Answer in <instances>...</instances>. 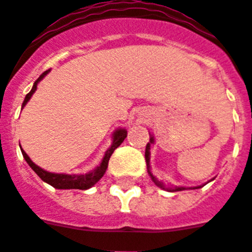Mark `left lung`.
Returning <instances> with one entry per match:
<instances>
[{"label":"left lung","mask_w":252,"mask_h":252,"mask_svg":"<svg viewBox=\"0 0 252 252\" xmlns=\"http://www.w3.org/2000/svg\"><path fill=\"white\" fill-rule=\"evenodd\" d=\"M152 144H154V136H150V141L148 142V145H146V149H145V159H146V166H148V174L149 176L152 178V180L154 182V184L157 186V187L162 188V189H165V191L168 192H174V191H183V189H197V188H201L204 186H196V187H172V186H168V184L163 183L162 180H159L157 176L153 175V172L150 170V146ZM211 182V180H209Z\"/></svg>","instance_id":"1"}]
</instances>
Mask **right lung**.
<instances>
[{"label":"right lung","instance_id":"1","mask_svg":"<svg viewBox=\"0 0 252 252\" xmlns=\"http://www.w3.org/2000/svg\"><path fill=\"white\" fill-rule=\"evenodd\" d=\"M51 70H45L43 74H41L36 81H35V84H33L32 89L30 91L29 94L26 95L25 100L22 103V108L27 104L32 94L36 91L37 84L40 82L43 78H44ZM126 137V128H118V129H115V132L112 133V142H111L110 148L107 149L106 154H104V157H103L102 162H100V165L96 166L94 170H91V171L86 172V174H57V172H49L44 168L39 167L37 165H35L32 161H31V158L26 154V152L22 149V154H23V158L26 159V162L29 163V166L32 168L33 171L36 172V175L40 178L43 182L45 183L51 184L52 187L57 188V189H89L94 186L96 182H99V179L104 175V172H106L107 167H108V161H110L111 156L114 153V150L120 146L123 141H124V138Z\"/></svg>","mask_w":252,"mask_h":252}]
</instances>
